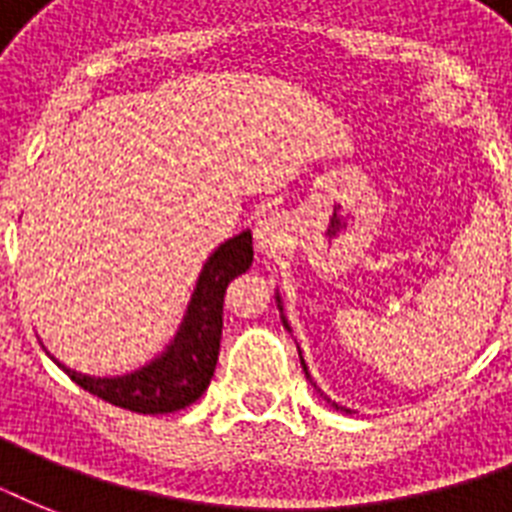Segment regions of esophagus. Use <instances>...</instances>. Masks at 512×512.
I'll use <instances>...</instances> for the list:
<instances>
[{
	"label": "esophagus",
	"mask_w": 512,
	"mask_h": 512,
	"mask_svg": "<svg viewBox=\"0 0 512 512\" xmlns=\"http://www.w3.org/2000/svg\"><path fill=\"white\" fill-rule=\"evenodd\" d=\"M289 241V223L287 217L279 215V212H265L255 220V247L260 252H268V249H279Z\"/></svg>",
	"instance_id": "obj_1"
}]
</instances>
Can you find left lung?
<instances>
[{"label":"left lung","mask_w":512,"mask_h":512,"mask_svg":"<svg viewBox=\"0 0 512 512\" xmlns=\"http://www.w3.org/2000/svg\"><path fill=\"white\" fill-rule=\"evenodd\" d=\"M276 303H279V311H281V321H284V327H287V332H292V329H289V324H287V316H284V305H281V297H279V292H276ZM300 364H303V372H305V377H308V380H311V374H308V366H305V358H303V353H300ZM311 385L313 388H316V382L311 380ZM337 406V404H335ZM337 409H342V406H337ZM345 412H348V409H345Z\"/></svg>","instance_id":"obj_1"}]
</instances>
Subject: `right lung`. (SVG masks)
Here are the masks:
<instances>
[{
    "label": "right lung",
    "mask_w": 512,
    "mask_h": 512,
    "mask_svg": "<svg viewBox=\"0 0 512 512\" xmlns=\"http://www.w3.org/2000/svg\"><path fill=\"white\" fill-rule=\"evenodd\" d=\"M252 233L223 241L207 257L201 268L191 303L177 327L170 345L135 372L116 377H95L82 374L71 366L60 364L63 372L92 396L108 404L122 406L138 414H170L191 406L209 388L215 374L220 337H223V297L225 289L236 276L249 271L252 265Z\"/></svg>",
    "instance_id": "add662e5"
}]
</instances>
